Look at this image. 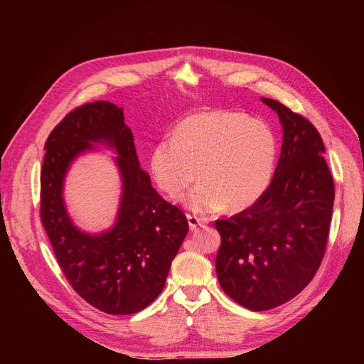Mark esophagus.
<instances>
[{
  "label": "esophagus",
  "mask_w": 364,
  "mask_h": 364,
  "mask_svg": "<svg viewBox=\"0 0 364 364\" xmlns=\"http://www.w3.org/2000/svg\"><path fill=\"white\" fill-rule=\"evenodd\" d=\"M186 218H188V225H190V229H191V230H196V229L205 228V226H206V220H202V218L196 217V215L188 214V215H186Z\"/></svg>",
  "instance_id": "1"
}]
</instances>
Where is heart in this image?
<instances>
[{"instance_id":"obj_1","label":"heart","mask_w":364,"mask_h":364,"mask_svg":"<svg viewBox=\"0 0 364 364\" xmlns=\"http://www.w3.org/2000/svg\"><path fill=\"white\" fill-rule=\"evenodd\" d=\"M277 161V136L259 118L215 109L194 114L161 138L150 151V171L159 188L178 199L197 178L202 182L185 197L196 214L226 205L243 209L266 191Z\"/></svg>"}]
</instances>
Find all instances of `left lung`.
I'll use <instances>...</instances> for the list:
<instances>
[{
	"instance_id": "1",
	"label": "left lung",
	"mask_w": 364,
	"mask_h": 364,
	"mask_svg": "<svg viewBox=\"0 0 364 364\" xmlns=\"http://www.w3.org/2000/svg\"><path fill=\"white\" fill-rule=\"evenodd\" d=\"M284 129L281 156L267 190L250 208L215 220L222 237L215 270L223 291L252 311L299 294L321 266L334 205V181L317 129L272 98Z\"/></svg>"
}]
</instances>
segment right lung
Segmentation results:
<instances>
[{"instance_id":"1","label":"right lung","mask_w":364,"mask_h":364,"mask_svg":"<svg viewBox=\"0 0 364 364\" xmlns=\"http://www.w3.org/2000/svg\"><path fill=\"white\" fill-rule=\"evenodd\" d=\"M94 141L117 150L124 181L112 230L92 236L70 222L63 203V179L70 162ZM41 171V220L71 287L107 314H135L162 291L173 258L188 232L178 206L164 200L139 167L123 109L109 102L86 103L65 117L46 142Z\"/></svg>"}]
</instances>
